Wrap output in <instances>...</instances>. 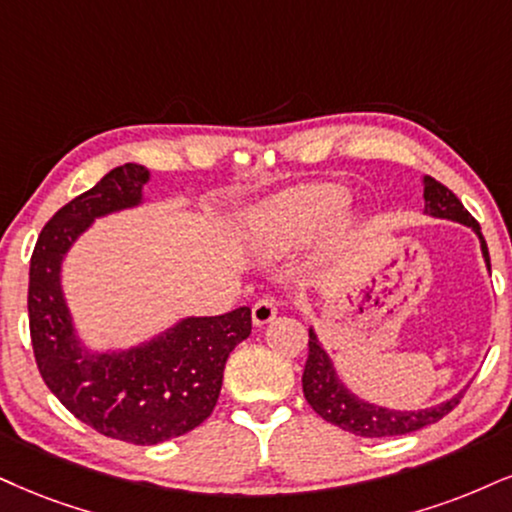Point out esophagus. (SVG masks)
Here are the masks:
<instances>
[{
  "mask_svg": "<svg viewBox=\"0 0 512 512\" xmlns=\"http://www.w3.org/2000/svg\"><path fill=\"white\" fill-rule=\"evenodd\" d=\"M275 315H277V301L273 296H263V299H258L254 308H251V320H254L256 327L268 325Z\"/></svg>",
  "mask_w": 512,
  "mask_h": 512,
  "instance_id": "34e87169",
  "label": "esophagus"
}]
</instances>
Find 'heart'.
Here are the masks:
<instances>
[{"instance_id": "obj_1", "label": "heart", "mask_w": 512, "mask_h": 512, "mask_svg": "<svg viewBox=\"0 0 512 512\" xmlns=\"http://www.w3.org/2000/svg\"><path fill=\"white\" fill-rule=\"evenodd\" d=\"M351 206V192L342 185L292 189L261 208L254 235L263 244H294L313 237Z\"/></svg>"}]
</instances>
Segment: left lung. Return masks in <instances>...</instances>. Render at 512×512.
<instances>
[{
	"instance_id": "1",
	"label": "left lung",
	"mask_w": 512,
	"mask_h": 512,
	"mask_svg": "<svg viewBox=\"0 0 512 512\" xmlns=\"http://www.w3.org/2000/svg\"><path fill=\"white\" fill-rule=\"evenodd\" d=\"M422 189H425V194H422V197H425V216L468 225L479 239V249H482V258L484 263H487V270L491 275L489 249L477 220L465 211V206L460 204V199L449 187H444L441 182L430 178V175L422 178ZM301 384H304L306 401L311 403V408L320 415V418L342 427L344 432L356 434V437H399V434L422 430V427L432 425V422L444 418L446 413H451V410L458 406L460 396L468 389L463 387L458 394H453L451 399L441 401L437 406L418 410H399L365 401L358 394H353V391L342 382V377L337 375L330 353L325 351V346L318 339V332H315L313 325L308 327V361L304 368V377H301Z\"/></svg>"
}]
</instances>
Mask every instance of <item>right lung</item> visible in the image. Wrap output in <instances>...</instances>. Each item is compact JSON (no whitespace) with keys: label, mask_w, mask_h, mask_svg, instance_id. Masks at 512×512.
I'll use <instances>...</instances> for the list:
<instances>
[{"label":"right lung","mask_w":512,"mask_h":512,"mask_svg":"<svg viewBox=\"0 0 512 512\" xmlns=\"http://www.w3.org/2000/svg\"><path fill=\"white\" fill-rule=\"evenodd\" d=\"M149 168L125 163L54 213L30 258L28 315L37 368L75 418L111 439L154 446L199 427L216 408L232 349L251 334V308L187 315L128 349L82 342L61 285L73 244L94 220L142 206Z\"/></svg>","instance_id":"1"}]
</instances>
